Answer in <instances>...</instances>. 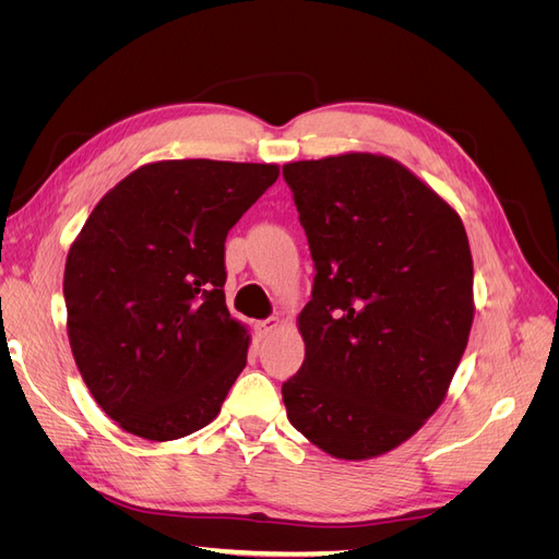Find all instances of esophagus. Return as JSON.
Instances as JSON below:
<instances>
[{"label":"esophagus","instance_id":"1","mask_svg":"<svg viewBox=\"0 0 559 559\" xmlns=\"http://www.w3.org/2000/svg\"><path fill=\"white\" fill-rule=\"evenodd\" d=\"M277 326H280V319H277V317H270V319L257 321V326H253V331H257L259 341H263V337H267Z\"/></svg>","mask_w":559,"mask_h":559}]
</instances>
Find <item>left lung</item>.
Here are the masks:
<instances>
[{"mask_svg": "<svg viewBox=\"0 0 559 559\" xmlns=\"http://www.w3.org/2000/svg\"><path fill=\"white\" fill-rule=\"evenodd\" d=\"M314 261L286 417L335 460L394 450L443 403L473 324L460 214L408 167L343 154L282 167Z\"/></svg>", "mask_w": 559, "mask_h": 559, "instance_id": "8db88e82", "label": "left lung"}]
</instances>
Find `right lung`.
Listing matches in <instances>:
<instances>
[{"label":"right lung","instance_id":"add662e5","mask_svg":"<svg viewBox=\"0 0 559 559\" xmlns=\"http://www.w3.org/2000/svg\"><path fill=\"white\" fill-rule=\"evenodd\" d=\"M277 177L265 163H148L83 224L64 263L67 335L121 429L175 441L222 411L249 349L226 308V235Z\"/></svg>","mask_w":559,"mask_h":559}]
</instances>
